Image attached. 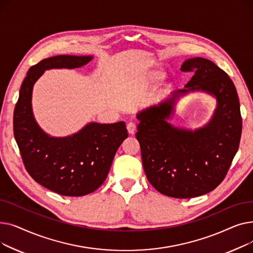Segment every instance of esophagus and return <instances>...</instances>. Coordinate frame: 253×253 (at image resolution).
<instances>
[{
	"mask_svg": "<svg viewBox=\"0 0 253 253\" xmlns=\"http://www.w3.org/2000/svg\"><path fill=\"white\" fill-rule=\"evenodd\" d=\"M127 130L129 132V134L133 135L135 132H136V124L134 122H129L127 124Z\"/></svg>",
	"mask_w": 253,
	"mask_h": 253,
	"instance_id": "1",
	"label": "esophagus"
}]
</instances>
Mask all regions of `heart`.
Listing matches in <instances>:
<instances>
[{
	"label": "heart",
	"instance_id": "obj_1",
	"mask_svg": "<svg viewBox=\"0 0 253 253\" xmlns=\"http://www.w3.org/2000/svg\"><path fill=\"white\" fill-rule=\"evenodd\" d=\"M163 77H164L163 71H161V70H155L152 73H150L149 80H150V81L156 82V81H159V80H161Z\"/></svg>",
	"mask_w": 253,
	"mask_h": 253
}]
</instances>
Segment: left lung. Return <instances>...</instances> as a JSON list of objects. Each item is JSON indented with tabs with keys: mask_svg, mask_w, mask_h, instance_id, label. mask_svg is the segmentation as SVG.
Wrapping results in <instances>:
<instances>
[{
	"mask_svg": "<svg viewBox=\"0 0 253 253\" xmlns=\"http://www.w3.org/2000/svg\"><path fill=\"white\" fill-rule=\"evenodd\" d=\"M180 70L195 74L184 89L136 115V138L150 183L163 195L187 199L213 191L227 175L240 143L242 118L236 87L215 63L195 57L185 60ZM194 90L217 98L210 123L194 131L172 126L167 120L176 100Z\"/></svg>",
	"mask_w": 253,
	"mask_h": 253,
	"instance_id": "1",
	"label": "left lung"
}]
</instances>
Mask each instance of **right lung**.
<instances>
[{
	"label": "right lung",
	"instance_id": "add662e5",
	"mask_svg": "<svg viewBox=\"0 0 253 253\" xmlns=\"http://www.w3.org/2000/svg\"><path fill=\"white\" fill-rule=\"evenodd\" d=\"M92 56L58 55L43 59L29 70L20 87L13 116V131L29 174L46 189L79 197L97 190L105 180L115 154L128 137L125 123L92 122L72 136L51 137L37 124L32 93L46 70L75 69Z\"/></svg>",
	"mask_w": 253,
	"mask_h": 253
}]
</instances>
